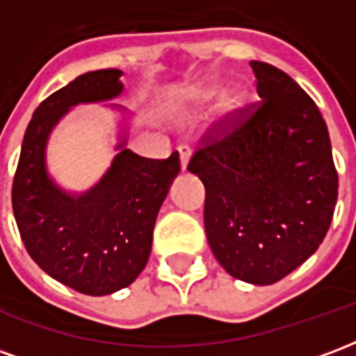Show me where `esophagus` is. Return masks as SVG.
<instances>
[{"label":"esophagus","mask_w":356,"mask_h":356,"mask_svg":"<svg viewBox=\"0 0 356 356\" xmlns=\"http://www.w3.org/2000/svg\"><path fill=\"white\" fill-rule=\"evenodd\" d=\"M177 150H179V158H181V170L186 171L188 162H191V156H193V148L188 147V145H181Z\"/></svg>","instance_id":"esophagus-1"}]
</instances>
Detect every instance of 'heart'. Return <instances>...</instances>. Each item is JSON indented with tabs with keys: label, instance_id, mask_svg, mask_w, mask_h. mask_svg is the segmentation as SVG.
I'll return each mask as SVG.
<instances>
[{
	"label": "heart",
	"instance_id": "obj_1",
	"mask_svg": "<svg viewBox=\"0 0 356 356\" xmlns=\"http://www.w3.org/2000/svg\"><path fill=\"white\" fill-rule=\"evenodd\" d=\"M221 95V86H217V83H209L206 88L198 89L196 93H194L193 101L196 104H204V102H209L217 99ZM244 102H246V95L240 93V91H232V93L227 95V99H225V116L229 118H236L240 110L244 108Z\"/></svg>",
	"mask_w": 356,
	"mask_h": 356
}]
</instances>
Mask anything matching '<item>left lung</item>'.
<instances>
[{
  "label": "left lung",
  "instance_id": "left-lung-1",
  "mask_svg": "<svg viewBox=\"0 0 356 356\" xmlns=\"http://www.w3.org/2000/svg\"><path fill=\"white\" fill-rule=\"evenodd\" d=\"M261 102L232 131L196 150L204 225L234 278L268 286L318 250L337 202V171L318 106L276 66L252 60ZM242 114V112H240Z\"/></svg>",
  "mask_w": 356,
  "mask_h": 356
}]
</instances>
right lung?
Returning <instances> with one entry per match:
<instances>
[{"mask_svg":"<svg viewBox=\"0 0 356 356\" xmlns=\"http://www.w3.org/2000/svg\"><path fill=\"white\" fill-rule=\"evenodd\" d=\"M122 70L78 76L35 108L24 133L13 181V211L28 254L55 280L88 296L122 290L147 267L156 217L179 175V154L152 160L131 152L127 125L118 154L86 193H68L47 171L53 127L76 104L112 101L124 93ZM110 108L125 112L118 104Z\"/></svg>","mask_w":356,"mask_h":356,"instance_id":"right-lung-1","label":"right lung"}]
</instances>
